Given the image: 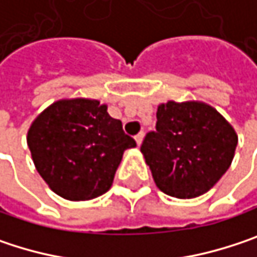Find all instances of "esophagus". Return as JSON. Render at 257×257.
Returning a JSON list of instances; mask_svg holds the SVG:
<instances>
[{
    "label": "esophagus",
    "instance_id": "34e87169",
    "mask_svg": "<svg viewBox=\"0 0 257 257\" xmlns=\"http://www.w3.org/2000/svg\"><path fill=\"white\" fill-rule=\"evenodd\" d=\"M143 140H144V132H140V134H137V135H135V141H137V144H138V146H141Z\"/></svg>",
    "mask_w": 257,
    "mask_h": 257
}]
</instances>
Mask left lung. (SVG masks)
<instances>
[{
  "mask_svg": "<svg viewBox=\"0 0 257 257\" xmlns=\"http://www.w3.org/2000/svg\"><path fill=\"white\" fill-rule=\"evenodd\" d=\"M156 131L141 153L164 193L190 199L208 192L231 167L238 135L211 105L199 101L159 104Z\"/></svg>",
  "mask_w": 257,
  "mask_h": 257,
  "instance_id": "left-lung-1",
  "label": "left lung"
}]
</instances>
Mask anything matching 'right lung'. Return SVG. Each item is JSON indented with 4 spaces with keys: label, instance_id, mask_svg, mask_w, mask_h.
Here are the masks:
<instances>
[{
    "label": "right lung",
    "instance_id": "right-lung-1",
    "mask_svg": "<svg viewBox=\"0 0 257 257\" xmlns=\"http://www.w3.org/2000/svg\"><path fill=\"white\" fill-rule=\"evenodd\" d=\"M38 174L68 201H87L105 193L123 152L137 146L122 122L98 99H59L41 111L26 135Z\"/></svg>",
    "mask_w": 257,
    "mask_h": 257
}]
</instances>
